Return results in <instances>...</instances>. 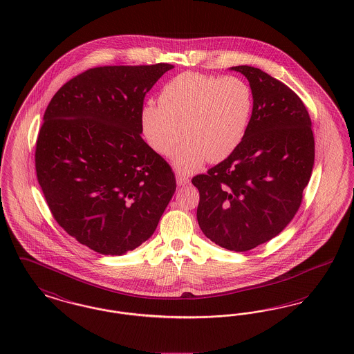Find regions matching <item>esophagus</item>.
Segmentation results:
<instances>
[{"label": "esophagus", "mask_w": 354, "mask_h": 354, "mask_svg": "<svg viewBox=\"0 0 354 354\" xmlns=\"http://www.w3.org/2000/svg\"><path fill=\"white\" fill-rule=\"evenodd\" d=\"M176 183H178V185H187L189 183V178L185 176V175H182V174H178L176 175Z\"/></svg>", "instance_id": "34e87169"}]
</instances>
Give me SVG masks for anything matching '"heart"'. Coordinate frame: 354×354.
Masks as SVG:
<instances>
[{
	"label": "heart",
	"mask_w": 354,
	"mask_h": 354,
	"mask_svg": "<svg viewBox=\"0 0 354 354\" xmlns=\"http://www.w3.org/2000/svg\"><path fill=\"white\" fill-rule=\"evenodd\" d=\"M252 107V90L244 80L185 71L162 87L158 104L143 106L140 123L150 146L163 155H169L185 134V143L174 153V165L189 174L207 159L220 162L235 151Z\"/></svg>",
	"instance_id": "b5f03b06"
}]
</instances>
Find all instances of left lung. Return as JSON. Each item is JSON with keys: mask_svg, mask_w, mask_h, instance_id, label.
Instances as JSON below:
<instances>
[{"mask_svg": "<svg viewBox=\"0 0 354 354\" xmlns=\"http://www.w3.org/2000/svg\"><path fill=\"white\" fill-rule=\"evenodd\" d=\"M245 75L252 115L243 140L227 159L192 178L199 189L198 223L211 241L245 252L279 235L303 202L315 163L308 110L286 84L252 66Z\"/></svg>", "mask_w": 354, "mask_h": 354, "instance_id": "1", "label": "left lung"}]
</instances>
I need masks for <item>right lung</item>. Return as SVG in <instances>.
<instances>
[{"label":"right lung","mask_w":354,"mask_h":354,"mask_svg":"<svg viewBox=\"0 0 354 354\" xmlns=\"http://www.w3.org/2000/svg\"><path fill=\"white\" fill-rule=\"evenodd\" d=\"M172 68H88L45 111L38 183L53 218L95 252L120 256L150 239L176 189L169 163L140 136L145 97Z\"/></svg>","instance_id":"obj_1"}]
</instances>
